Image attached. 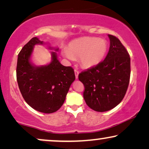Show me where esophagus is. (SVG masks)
<instances>
[{
  "instance_id": "obj_1",
  "label": "esophagus",
  "mask_w": 149,
  "mask_h": 149,
  "mask_svg": "<svg viewBox=\"0 0 149 149\" xmlns=\"http://www.w3.org/2000/svg\"><path fill=\"white\" fill-rule=\"evenodd\" d=\"M79 71L77 70H76V69H75L74 70V74H75V77H76V79H78V76H79Z\"/></svg>"
}]
</instances>
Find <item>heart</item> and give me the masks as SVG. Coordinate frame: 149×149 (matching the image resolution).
<instances>
[{"label":"heart","mask_w":149,"mask_h":149,"mask_svg":"<svg viewBox=\"0 0 149 149\" xmlns=\"http://www.w3.org/2000/svg\"><path fill=\"white\" fill-rule=\"evenodd\" d=\"M107 40L98 38L84 37L71 41L67 49L62 54L65 58L73 60L80 58V62L84 68H91L100 63L107 54Z\"/></svg>","instance_id":"obj_1"}]
</instances>
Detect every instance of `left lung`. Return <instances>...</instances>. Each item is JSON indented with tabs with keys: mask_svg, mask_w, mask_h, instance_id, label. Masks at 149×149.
I'll list each match as a JSON object with an SVG mask.
<instances>
[{
	"mask_svg": "<svg viewBox=\"0 0 149 149\" xmlns=\"http://www.w3.org/2000/svg\"><path fill=\"white\" fill-rule=\"evenodd\" d=\"M110 48L102 62L79 74L84 85L83 97L93 111L111 110L122 101L130 78V57L121 41L109 34Z\"/></svg>",
	"mask_w": 149,
	"mask_h": 149,
	"instance_id": "obj_1",
	"label": "left lung"
}]
</instances>
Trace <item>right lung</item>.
I'll return each instance as SVG.
<instances>
[{
    "label": "right lung",
    "mask_w": 149,
    "mask_h": 149,
    "mask_svg": "<svg viewBox=\"0 0 149 149\" xmlns=\"http://www.w3.org/2000/svg\"><path fill=\"white\" fill-rule=\"evenodd\" d=\"M44 44L34 37L18 54L16 75L20 92L24 100L32 109L40 113H52L59 110L64 102L71 84L75 79L74 70L64 66L58 60V48L51 49L52 62L37 66L30 60L36 45Z\"/></svg>",
    "instance_id": "obj_1"
}]
</instances>
